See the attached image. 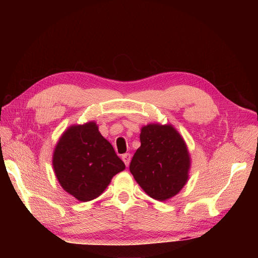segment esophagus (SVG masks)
Listing matches in <instances>:
<instances>
[{
  "mask_svg": "<svg viewBox=\"0 0 258 258\" xmlns=\"http://www.w3.org/2000/svg\"><path fill=\"white\" fill-rule=\"evenodd\" d=\"M131 158H132V155L130 154V153H125V154L122 155V160L125 163L126 166L130 165V162H131Z\"/></svg>",
  "mask_w": 258,
  "mask_h": 258,
  "instance_id": "34e87169",
  "label": "esophagus"
}]
</instances>
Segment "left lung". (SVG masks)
<instances>
[{
	"label": "left lung",
	"instance_id": "obj_1",
	"mask_svg": "<svg viewBox=\"0 0 258 258\" xmlns=\"http://www.w3.org/2000/svg\"><path fill=\"white\" fill-rule=\"evenodd\" d=\"M140 140L131 173L152 199H172L188 179L190 158L183 138L172 125L149 124L142 127Z\"/></svg>",
	"mask_w": 258,
	"mask_h": 258
}]
</instances>
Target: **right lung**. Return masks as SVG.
I'll use <instances>...</instances> for the list:
<instances>
[{
    "instance_id": "right-lung-1",
    "label": "right lung",
    "mask_w": 258,
    "mask_h": 258,
    "mask_svg": "<svg viewBox=\"0 0 258 258\" xmlns=\"http://www.w3.org/2000/svg\"><path fill=\"white\" fill-rule=\"evenodd\" d=\"M53 168L64 190L81 202L100 196L125 164L98 132L95 122L72 125L59 138Z\"/></svg>"
}]
</instances>
